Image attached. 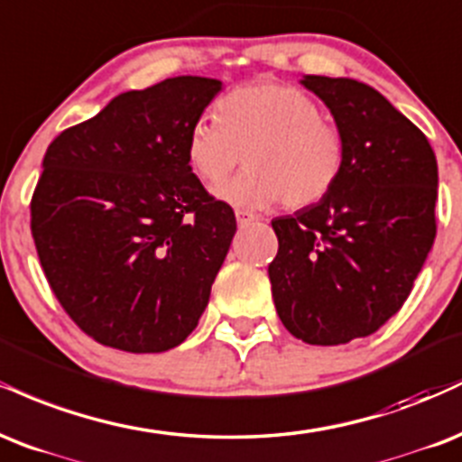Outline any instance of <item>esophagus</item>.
<instances>
[{"instance_id": "1", "label": "esophagus", "mask_w": 462, "mask_h": 462, "mask_svg": "<svg viewBox=\"0 0 462 462\" xmlns=\"http://www.w3.org/2000/svg\"><path fill=\"white\" fill-rule=\"evenodd\" d=\"M236 218H237V225L242 226H248V225H253V222H257V216L254 214H251V211H246V209H236Z\"/></svg>"}]
</instances>
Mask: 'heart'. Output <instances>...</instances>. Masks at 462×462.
Instances as JSON below:
<instances>
[{"label": "heart", "mask_w": 462, "mask_h": 462, "mask_svg": "<svg viewBox=\"0 0 462 462\" xmlns=\"http://www.w3.org/2000/svg\"><path fill=\"white\" fill-rule=\"evenodd\" d=\"M214 114L189 127L186 160L200 181L216 186L244 153L246 171L216 188L226 203L254 209L283 200L302 209L327 199L344 175V134L296 86H240L220 97Z\"/></svg>", "instance_id": "1"}]
</instances>
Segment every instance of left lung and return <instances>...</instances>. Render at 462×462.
<instances>
[{
	"label": "left lung",
	"mask_w": 462,
	"mask_h": 462,
	"mask_svg": "<svg viewBox=\"0 0 462 462\" xmlns=\"http://www.w3.org/2000/svg\"><path fill=\"white\" fill-rule=\"evenodd\" d=\"M346 140V168L327 199L279 216L268 265L283 327L311 346L376 333L413 290L437 236V157L378 90L305 75Z\"/></svg>",
	"instance_id": "left-lung-1"
}]
</instances>
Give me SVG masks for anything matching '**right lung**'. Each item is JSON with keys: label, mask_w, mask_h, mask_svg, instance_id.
Listing matches in <instances>:
<instances>
[{"label": "right lung", "mask_w": 462, "mask_h": 462, "mask_svg": "<svg viewBox=\"0 0 462 462\" xmlns=\"http://www.w3.org/2000/svg\"><path fill=\"white\" fill-rule=\"evenodd\" d=\"M222 81L181 75L114 97L47 146L32 237L69 318L110 348L164 352L197 328L236 214L186 160Z\"/></svg>", "instance_id": "1"}]
</instances>
